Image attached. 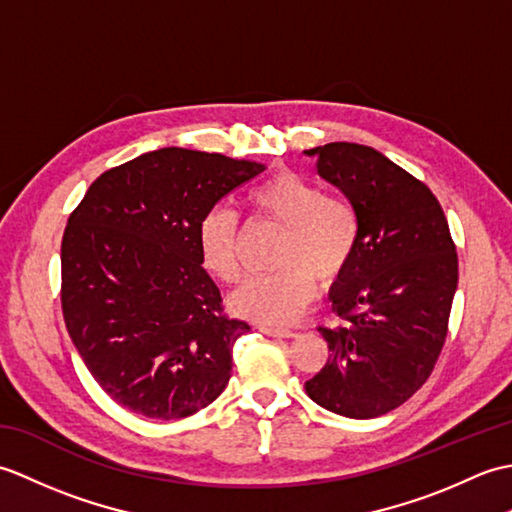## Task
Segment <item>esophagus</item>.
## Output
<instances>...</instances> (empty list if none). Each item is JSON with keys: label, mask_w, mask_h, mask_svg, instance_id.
Segmentation results:
<instances>
[{"label": "esophagus", "mask_w": 512, "mask_h": 512, "mask_svg": "<svg viewBox=\"0 0 512 512\" xmlns=\"http://www.w3.org/2000/svg\"><path fill=\"white\" fill-rule=\"evenodd\" d=\"M259 330L268 336H279V339H290V336H295V332L292 330L281 328V325H270V323H262L259 325Z\"/></svg>", "instance_id": "esophagus-1"}]
</instances>
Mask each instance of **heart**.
<instances>
[{
  "instance_id": "obj_1",
  "label": "heart",
  "mask_w": 512,
  "mask_h": 512,
  "mask_svg": "<svg viewBox=\"0 0 512 512\" xmlns=\"http://www.w3.org/2000/svg\"><path fill=\"white\" fill-rule=\"evenodd\" d=\"M248 209L286 228L273 275L246 279L231 303L250 319L290 321L310 306L314 281L332 286L350 268L361 239V217L341 193L323 191L292 169L270 173L246 193ZM206 273L233 284L239 279V222L228 206H211L195 231Z\"/></svg>"
}]
</instances>
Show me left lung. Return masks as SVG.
Listing matches in <instances>:
<instances>
[{"instance_id":"obj_1","label":"left lung","mask_w":512,"mask_h":512,"mask_svg":"<svg viewBox=\"0 0 512 512\" xmlns=\"http://www.w3.org/2000/svg\"><path fill=\"white\" fill-rule=\"evenodd\" d=\"M317 156L361 217V239L330 292L341 323L319 328L330 358L308 396L345 418H378L427 383L449 330L458 253L436 195L422 180L356 143H328Z\"/></svg>"}]
</instances>
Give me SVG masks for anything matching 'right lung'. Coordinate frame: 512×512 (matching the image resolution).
<instances>
[{"mask_svg": "<svg viewBox=\"0 0 512 512\" xmlns=\"http://www.w3.org/2000/svg\"><path fill=\"white\" fill-rule=\"evenodd\" d=\"M264 165L165 147L107 169L70 213L61 308L96 383L145 418L176 420L222 394L250 330L224 312L195 231Z\"/></svg>", "mask_w": 512, "mask_h": 512, "instance_id": "add662e5", "label": "right lung"}]
</instances>
